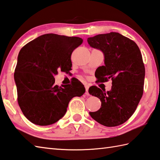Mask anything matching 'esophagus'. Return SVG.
Here are the masks:
<instances>
[{
	"label": "esophagus",
	"instance_id": "obj_1",
	"mask_svg": "<svg viewBox=\"0 0 160 160\" xmlns=\"http://www.w3.org/2000/svg\"><path fill=\"white\" fill-rule=\"evenodd\" d=\"M85 88H86V95H90V94H89V92H88V89H89V86L88 85H86V86H85Z\"/></svg>",
	"mask_w": 160,
	"mask_h": 160
}]
</instances>
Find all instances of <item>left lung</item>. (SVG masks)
<instances>
[{
    "mask_svg": "<svg viewBox=\"0 0 160 160\" xmlns=\"http://www.w3.org/2000/svg\"><path fill=\"white\" fill-rule=\"evenodd\" d=\"M88 43L104 54L105 65L96 70L97 81H112L107 92L95 86L90 88L89 93L102 102L100 109L90 115L105 126H119L135 112L143 95L145 68L141 52L134 41L117 32L90 37Z\"/></svg>",
    "mask_w": 160,
    "mask_h": 160,
    "instance_id": "obj_1",
    "label": "left lung"
}]
</instances>
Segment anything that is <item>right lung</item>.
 Instances as JSON below:
<instances>
[{
	"label": "right lung",
	"mask_w": 160,
	"mask_h": 160,
	"mask_svg": "<svg viewBox=\"0 0 160 160\" xmlns=\"http://www.w3.org/2000/svg\"><path fill=\"white\" fill-rule=\"evenodd\" d=\"M83 43L77 37L41 35L19 52L14 71L18 103L25 117L38 126L56 123L64 116L70 101L85 92L79 81L55 85L58 71L71 70V54Z\"/></svg>",
	"instance_id": "1"
}]
</instances>
